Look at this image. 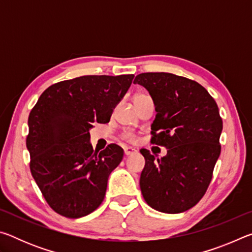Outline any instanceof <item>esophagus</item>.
<instances>
[{"label":"esophagus","instance_id":"obj_1","mask_svg":"<svg viewBox=\"0 0 252 252\" xmlns=\"http://www.w3.org/2000/svg\"><path fill=\"white\" fill-rule=\"evenodd\" d=\"M136 152V150L135 149H133V148H131V147H126L125 148V155L126 156H131V155H133V153H135Z\"/></svg>","mask_w":252,"mask_h":252}]
</instances>
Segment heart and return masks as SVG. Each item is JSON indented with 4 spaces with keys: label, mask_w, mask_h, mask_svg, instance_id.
Masks as SVG:
<instances>
[{
    "label": "heart",
    "mask_w": 252,
    "mask_h": 252,
    "mask_svg": "<svg viewBox=\"0 0 252 252\" xmlns=\"http://www.w3.org/2000/svg\"><path fill=\"white\" fill-rule=\"evenodd\" d=\"M140 96H143V95H142V94L136 95V96L134 97V100H135V99H138V97H140ZM122 138L125 139L126 141H127V142H131V143H133V142H135V141H136V135H135L134 133H132V132H126V133L122 135Z\"/></svg>",
    "instance_id": "obj_1"
}]
</instances>
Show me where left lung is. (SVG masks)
<instances>
[{
  "label": "left lung",
  "mask_w": 252,
  "mask_h": 252,
  "mask_svg": "<svg viewBox=\"0 0 252 252\" xmlns=\"http://www.w3.org/2000/svg\"><path fill=\"white\" fill-rule=\"evenodd\" d=\"M156 105L151 143L168 150L161 159L147 149L140 188L146 202L164 213L194 207L212 180L221 152L222 119L218 105L201 84L165 72L136 75Z\"/></svg>",
  "instance_id": "left-lung-1"
}]
</instances>
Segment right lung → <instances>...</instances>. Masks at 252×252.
<instances>
[{"mask_svg": "<svg viewBox=\"0 0 252 252\" xmlns=\"http://www.w3.org/2000/svg\"><path fill=\"white\" fill-rule=\"evenodd\" d=\"M134 75H83L52 84L29 116L30 170L53 210L71 219L95 210L103 201L110 173L123 159L111 143L93 151L94 123H108Z\"/></svg>", "mask_w": 252, "mask_h": 252, "instance_id": "add662e5", "label": "right lung"}]
</instances>
